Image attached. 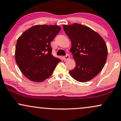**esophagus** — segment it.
Listing matches in <instances>:
<instances>
[{
  "label": "esophagus",
  "instance_id": "obj_1",
  "mask_svg": "<svg viewBox=\"0 0 121 121\" xmlns=\"http://www.w3.org/2000/svg\"><path fill=\"white\" fill-rule=\"evenodd\" d=\"M69 58H70V56L69 55H66L65 56L63 57V59L64 61H67L69 59Z\"/></svg>",
  "mask_w": 121,
  "mask_h": 121
}]
</instances>
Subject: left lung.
I'll list each match as a JSON object with an SVG mask.
<instances>
[{
    "label": "left lung",
    "instance_id": "1",
    "mask_svg": "<svg viewBox=\"0 0 121 121\" xmlns=\"http://www.w3.org/2000/svg\"><path fill=\"white\" fill-rule=\"evenodd\" d=\"M64 30L72 43L70 51L75 61L74 69L69 71L74 79L81 82L89 81L104 68L108 49L103 38L85 25H64Z\"/></svg>",
    "mask_w": 121,
    "mask_h": 121
}]
</instances>
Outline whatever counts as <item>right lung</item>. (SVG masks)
<instances>
[{
    "mask_svg": "<svg viewBox=\"0 0 121 121\" xmlns=\"http://www.w3.org/2000/svg\"><path fill=\"white\" fill-rule=\"evenodd\" d=\"M60 30L58 25H38L24 31L17 39L16 62L27 79L40 82L52 74L61 60L52 55L51 42Z\"/></svg>",
    "mask_w": 121,
    "mask_h": 121,
    "instance_id": "right-lung-1",
    "label": "right lung"
}]
</instances>
